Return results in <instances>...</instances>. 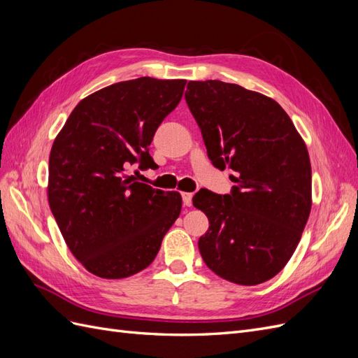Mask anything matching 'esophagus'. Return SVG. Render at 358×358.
<instances>
[{
  "label": "esophagus",
  "mask_w": 358,
  "mask_h": 358,
  "mask_svg": "<svg viewBox=\"0 0 358 358\" xmlns=\"http://www.w3.org/2000/svg\"><path fill=\"white\" fill-rule=\"evenodd\" d=\"M182 200L185 206H191L192 203V194L191 192H182Z\"/></svg>",
  "instance_id": "1"
}]
</instances>
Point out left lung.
I'll list each match as a JSON object with an SVG mask.
<instances>
[{
    "label": "left lung",
    "mask_w": 358,
    "mask_h": 358,
    "mask_svg": "<svg viewBox=\"0 0 358 358\" xmlns=\"http://www.w3.org/2000/svg\"><path fill=\"white\" fill-rule=\"evenodd\" d=\"M185 100L212 164L231 169L236 183L225 196L200 189L192 197L209 220L200 254L230 282L263 284L285 267L309 218L306 145L275 100L239 85L191 80Z\"/></svg>",
    "instance_id": "1"
}]
</instances>
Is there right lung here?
<instances>
[{
    "instance_id": "obj_1",
    "label": "right lung",
    "mask_w": 358,
    "mask_h": 358,
    "mask_svg": "<svg viewBox=\"0 0 358 358\" xmlns=\"http://www.w3.org/2000/svg\"><path fill=\"white\" fill-rule=\"evenodd\" d=\"M187 80L138 78L83 99L49 157L48 200L71 254L92 275L142 272L178 220L182 197L137 182L129 169H155L149 145L176 109Z\"/></svg>"
}]
</instances>
